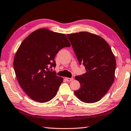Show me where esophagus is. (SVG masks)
<instances>
[{
    "mask_svg": "<svg viewBox=\"0 0 131 131\" xmlns=\"http://www.w3.org/2000/svg\"><path fill=\"white\" fill-rule=\"evenodd\" d=\"M74 79L73 78H66V80L68 82H71Z\"/></svg>",
    "mask_w": 131,
    "mask_h": 131,
    "instance_id": "34e87169",
    "label": "esophagus"
}]
</instances>
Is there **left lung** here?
Listing matches in <instances>:
<instances>
[{"label":"left lung","instance_id":"8db88e82","mask_svg":"<svg viewBox=\"0 0 131 131\" xmlns=\"http://www.w3.org/2000/svg\"><path fill=\"white\" fill-rule=\"evenodd\" d=\"M79 65L85 66L86 73L75 76L81 87L74 94L87 103L100 101L115 78L116 60L108 43L102 37L88 32L68 34Z\"/></svg>","mask_w":131,"mask_h":131}]
</instances>
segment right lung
<instances>
[{
    "label": "right lung",
    "instance_id": "obj_1",
    "mask_svg": "<svg viewBox=\"0 0 131 131\" xmlns=\"http://www.w3.org/2000/svg\"><path fill=\"white\" fill-rule=\"evenodd\" d=\"M66 36L46 28L33 32L21 42L15 56L14 68L20 86L32 100L45 103L54 97L63 78L49 69L61 49L70 47Z\"/></svg>",
    "mask_w": 131,
    "mask_h": 131
}]
</instances>
